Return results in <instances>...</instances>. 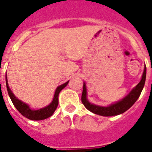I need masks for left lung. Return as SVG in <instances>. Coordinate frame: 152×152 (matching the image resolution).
I'll use <instances>...</instances> for the list:
<instances>
[{
    "label": "left lung",
    "instance_id": "1",
    "mask_svg": "<svg viewBox=\"0 0 152 152\" xmlns=\"http://www.w3.org/2000/svg\"><path fill=\"white\" fill-rule=\"evenodd\" d=\"M146 79V68H145L142 74V77L139 83L134 87V89L129 92L125 98L117 102L114 104H111L109 106L104 107L100 105H96L95 104L90 103L87 99V92L86 83H83V94H82V102L86 108L89 111L95 113L96 115H99L102 116H113L117 115L122 114L127 111L129 108H131L133 104L137 101L138 97L141 95L142 89L145 86Z\"/></svg>",
    "mask_w": 152,
    "mask_h": 152
}]
</instances>
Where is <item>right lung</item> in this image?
I'll return each instance as SVG.
<instances>
[{"instance_id": "obj_1", "label": "right lung", "mask_w": 152, "mask_h": 152, "mask_svg": "<svg viewBox=\"0 0 152 152\" xmlns=\"http://www.w3.org/2000/svg\"><path fill=\"white\" fill-rule=\"evenodd\" d=\"M69 81L65 83L63 85H60V86H58L56 88V91H55V94H54L53 99L52 102H51L50 105H48L46 107L43 108V109H39L38 110H34V109H31L29 105L27 104L24 103L22 101L18 99L17 97L14 95L10 89L9 88L8 83H7V72H6V85H7V92H8V95L10 96V99L12 101L13 104L15 106V108L18 110L20 113L21 115H23L24 117L27 118L28 119L30 120H34V121H39V120H43L46 119V118L50 117L53 113L55 112V110L57 108L58 103H59V101H58V97H59V93L60 92V91L65 88L66 86L68 84Z\"/></svg>"}]
</instances>
